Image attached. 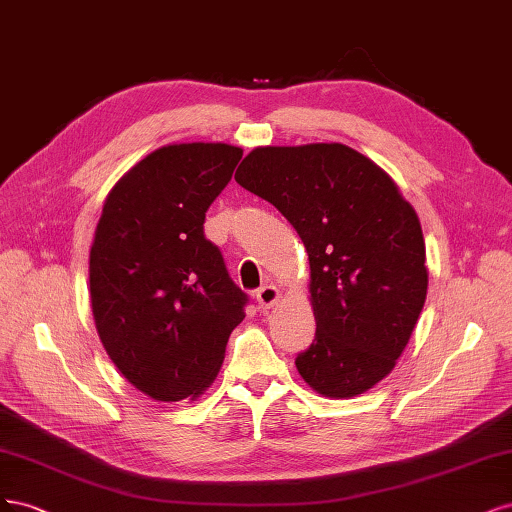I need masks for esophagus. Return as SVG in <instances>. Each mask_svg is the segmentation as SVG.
Returning a JSON list of instances; mask_svg holds the SVG:
<instances>
[{
  "instance_id": "34e87169",
  "label": "esophagus",
  "mask_w": 512,
  "mask_h": 512,
  "mask_svg": "<svg viewBox=\"0 0 512 512\" xmlns=\"http://www.w3.org/2000/svg\"><path fill=\"white\" fill-rule=\"evenodd\" d=\"M278 298H280V291L274 285H266L257 291V304L261 310L272 308L278 302Z\"/></svg>"
}]
</instances>
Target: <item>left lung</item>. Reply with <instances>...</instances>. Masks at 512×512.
Returning <instances> with one entry per match:
<instances>
[{
    "instance_id": "left-lung-1",
    "label": "left lung",
    "mask_w": 512,
    "mask_h": 512,
    "mask_svg": "<svg viewBox=\"0 0 512 512\" xmlns=\"http://www.w3.org/2000/svg\"><path fill=\"white\" fill-rule=\"evenodd\" d=\"M236 183L278 208L310 263L315 342L295 368L346 400L395 368L425 304V240L415 208L372 159L340 142L257 146Z\"/></svg>"
}]
</instances>
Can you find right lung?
Masks as SVG:
<instances>
[{
	"label": "right lung",
	"instance_id": "obj_1",
	"mask_svg": "<svg viewBox=\"0 0 512 512\" xmlns=\"http://www.w3.org/2000/svg\"><path fill=\"white\" fill-rule=\"evenodd\" d=\"M240 159L225 142L166 144L104 202L89 255L95 329L112 364L157 402L202 395L244 319L246 295L204 238L206 210Z\"/></svg>",
	"mask_w": 512,
	"mask_h": 512
}]
</instances>
